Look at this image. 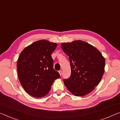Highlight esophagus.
<instances>
[{"label":"esophagus","instance_id":"obj_1","mask_svg":"<svg viewBox=\"0 0 120 120\" xmlns=\"http://www.w3.org/2000/svg\"><path fill=\"white\" fill-rule=\"evenodd\" d=\"M59 74H60V76H61V75H62V70H59Z\"/></svg>","mask_w":120,"mask_h":120}]
</instances>
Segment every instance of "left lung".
<instances>
[{"mask_svg":"<svg viewBox=\"0 0 120 120\" xmlns=\"http://www.w3.org/2000/svg\"><path fill=\"white\" fill-rule=\"evenodd\" d=\"M61 47L69 56L71 75L64 84L75 96H84L99 84L105 71V59L97 49L84 41L63 43Z\"/></svg>","mask_w":120,"mask_h":120,"instance_id":"obj_1","label":"left lung"}]
</instances>
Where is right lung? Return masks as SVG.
<instances>
[{
	"mask_svg": "<svg viewBox=\"0 0 120 120\" xmlns=\"http://www.w3.org/2000/svg\"><path fill=\"white\" fill-rule=\"evenodd\" d=\"M57 44L41 39L32 43L21 52L17 64L20 82L30 96L41 98L48 94L60 74L53 69L51 54Z\"/></svg>",
	"mask_w": 120,
	"mask_h": 120,
	"instance_id": "obj_1",
	"label": "right lung"
}]
</instances>
